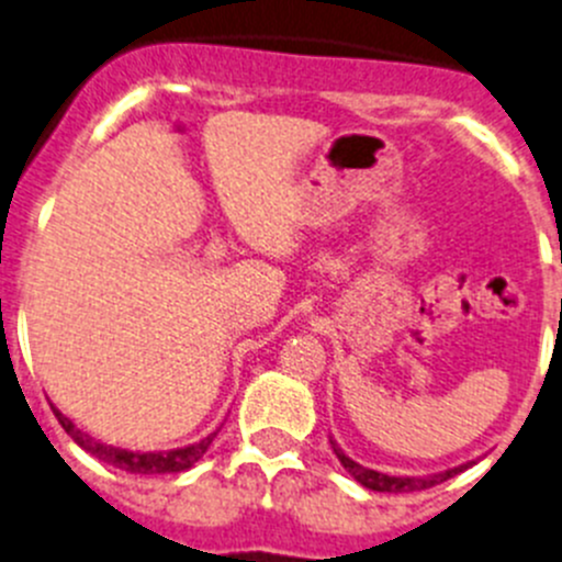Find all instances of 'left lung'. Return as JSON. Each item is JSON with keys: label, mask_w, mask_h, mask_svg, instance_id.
<instances>
[{"label": "left lung", "mask_w": 562, "mask_h": 562, "mask_svg": "<svg viewBox=\"0 0 562 562\" xmlns=\"http://www.w3.org/2000/svg\"><path fill=\"white\" fill-rule=\"evenodd\" d=\"M333 452L338 454L340 465H344V469L349 471V474H352L360 485L369 487V491H382V494H411V491H424V487L440 485V482H447L449 476H454V474H460L463 469H469V465H460V469L440 471V474H429V476H387V474H380V471L363 469V465L355 463L352 458H346V454L340 452L335 443H333Z\"/></svg>", "instance_id": "8db88e82"}]
</instances>
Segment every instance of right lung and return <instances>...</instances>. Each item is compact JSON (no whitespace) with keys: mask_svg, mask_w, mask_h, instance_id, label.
<instances>
[{"mask_svg":"<svg viewBox=\"0 0 562 562\" xmlns=\"http://www.w3.org/2000/svg\"><path fill=\"white\" fill-rule=\"evenodd\" d=\"M52 411H55V407H52ZM55 418L60 422V427L66 429L71 438H75V443H80L88 454L99 458L102 463L115 465V469L130 471V474H171V471L191 469V465L196 463L204 452H207V447L213 443V438H216V432H213V435H207L204 440H199V443H193V447L171 449V452H144L140 454V452H127V449L104 447V443L93 440L91 435H86L82 429H77L75 424L68 422L60 411H55Z\"/></svg>","mask_w":562,"mask_h":562,"instance_id":"right-lung-1","label":"right lung"}]
</instances>
